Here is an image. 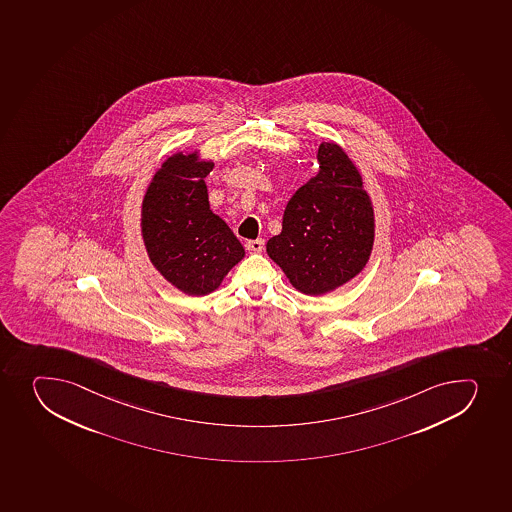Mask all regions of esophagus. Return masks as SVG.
I'll use <instances>...</instances> for the list:
<instances>
[{"mask_svg":"<svg viewBox=\"0 0 512 512\" xmlns=\"http://www.w3.org/2000/svg\"><path fill=\"white\" fill-rule=\"evenodd\" d=\"M265 242L262 238H257V240H248L245 242V248L250 250V252L260 253L264 250Z\"/></svg>","mask_w":512,"mask_h":512,"instance_id":"1","label":"esophagus"}]
</instances>
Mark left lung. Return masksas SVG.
Wrapping results in <instances>:
<instances>
[{"mask_svg":"<svg viewBox=\"0 0 512 512\" xmlns=\"http://www.w3.org/2000/svg\"><path fill=\"white\" fill-rule=\"evenodd\" d=\"M319 173L292 195L282 232L267 253L302 294L320 295L354 279L374 245V210L362 177L335 143H320Z\"/></svg>","mask_w":512,"mask_h":512,"instance_id":"8db88e82","label":"left lung"}]
</instances>
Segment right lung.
Returning a JSON list of instances; mask_svg holds the SVG:
<instances>
[{
	"mask_svg": "<svg viewBox=\"0 0 512 512\" xmlns=\"http://www.w3.org/2000/svg\"><path fill=\"white\" fill-rule=\"evenodd\" d=\"M212 162L197 153L168 158L142 205L143 242L155 269L188 295H207L245 255L227 223L210 210L205 177Z\"/></svg>",
	"mask_w": 512,
	"mask_h": 512,
	"instance_id": "1",
	"label": "right lung"
}]
</instances>
